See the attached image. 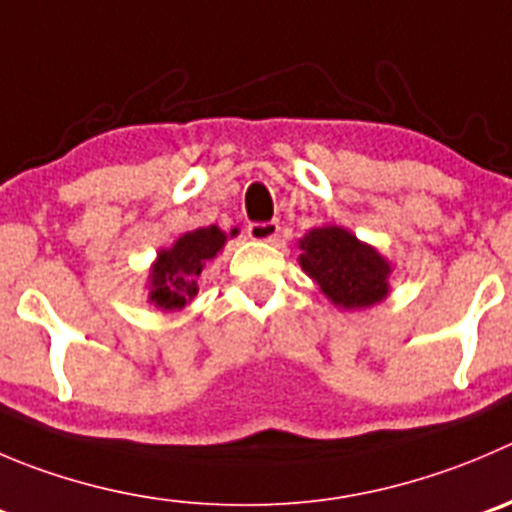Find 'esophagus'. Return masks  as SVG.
<instances>
[{"mask_svg":"<svg viewBox=\"0 0 512 512\" xmlns=\"http://www.w3.org/2000/svg\"><path fill=\"white\" fill-rule=\"evenodd\" d=\"M246 231L253 241H274V238L279 236L281 226L279 221H253L248 223Z\"/></svg>","mask_w":512,"mask_h":512,"instance_id":"obj_1","label":"esophagus"}]
</instances>
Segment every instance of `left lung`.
Here are the masks:
<instances>
[{
    "label": "left lung",
    "instance_id": "1",
    "mask_svg": "<svg viewBox=\"0 0 512 512\" xmlns=\"http://www.w3.org/2000/svg\"><path fill=\"white\" fill-rule=\"evenodd\" d=\"M301 269L344 309H364L387 296L389 264L339 226L314 228L301 241Z\"/></svg>",
    "mask_w": 512,
    "mask_h": 512
}]
</instances>
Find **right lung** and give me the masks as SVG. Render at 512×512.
<instances>
[{"label":"right lung","mask_w":512,"mask_h":512,"mask_svg":"<svg viewBox=\"0 0 512 512\" xmlns=\"http://www.w3.org/2000/svg\"><path fill=\"white\" fill-rule=\"evenodd\" d=\"M236 231H231V236ZM226 243V233L218 226L198 228L175 241L173 248L160 251L158 264L153 266V291L150 301L160 309H183L198 291L206 261H211Z\"/></svg>","instance_id":"obj_1"}]
</instances>
